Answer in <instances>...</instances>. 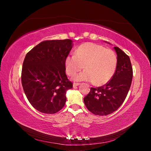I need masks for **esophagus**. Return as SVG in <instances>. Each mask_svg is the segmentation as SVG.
Instances as JSON below:
<instances>
[{
    "label": "esophagus",
    "instance_id": "34e87169",
    "mask_svg": "<svg viewBox=\"0 0 151 151\" xmlns=\"http://www.w3.org/2000/svg\"><path fill=\"white\" fill-rule=\"evenodd\" d=\"M78 85H80V83H73V87H76Z\"/></svg>",
    "mask_w": 151,
    "mask_h": 151
}]
</instances>
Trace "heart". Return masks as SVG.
Wrapping results in <instances>:
<instances>
[{
	"label": "heart",
	"mask_w": 151,
	"mask_h": 151,
	"mask_svg": "<svg viewBox=\"0 0 151 151\" xmlns=\"http://www.w3.org/2000/svg\"><path fill=\"white\" fill-rule=\"evenodd\" d=\"M66 72L75 76L85 66V70L76 75V81L93 82L94 85H105L114 76L117 67V57L114 51L103 46L86 42L79 46L75 55H69L65 60Z\"/></svg>",
	"instance_id": "b5f03b06"
}]
</instances>
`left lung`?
Here are the masks:
<instances>
[{
    "label": "left lung",
    "instance_id": "8db88e82",
    "mask_svg": "<svg viewBox=\"0 0 151 151\" xmlns=\"http://www.w3.org/2000/svg\"><path fill=\"white\" fill-rule=\"evenodd\" d=\"M114 49L117 55L114 76L106 85L91 87L90 93L84 98L86 108L95 115L106 116L116 111L123 103L131 85L132 68L130 58L119 47Z\"/></svg>",
    "mask_w": 151,
    "mask_h": 151
}]
</instances>
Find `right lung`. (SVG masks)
Here are the masks:
<instances>
[{
  "mask_svg": "<svg viewBox=\"0 0 151 151\" xmlns=\"http://www.w3.org/2000/svg\"><path fill=\"white\" fill-rule=\"evenodd\" d=\"M70 39L45 40L27 53L21 81L31 105L46 114H55L65 106L66 93L73 88L65 73V60L73 48Z\"/></svg>",
  "mask_w": 151,
  "mask_h": 151,
  "instance_id": "add662e5",
  "label": "right lung"
}]
</instances>
